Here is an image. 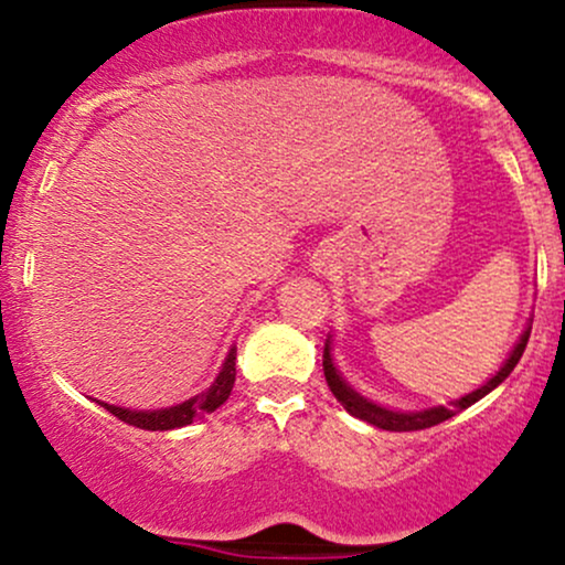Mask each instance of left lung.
<instances>
[{"label": "left lung", "instance_id": "1", "mask_svg": "<svg viewBox=\"0 0 565 565\" xmlns=\"http://www.w3.org/2000/svg\"><path fill=\"white\" fill-rule=\"evenodd\" d=\"M529 334H531V323L526 327V332L521 334V340L515 342V348L510 350L508 361L499 366V372L494 374V377L486 382V385L478 387V391H472L468 395H462V398L451 401V406H433V408H423V412H393V408L374 404V401H369L361 393H355L353 387L342 380V374L337 372L334 359H332V340H327V345H323V377H327V385H329V391L334 393V398L340 401V404L345 406V412L353 414V417L364 419V423L380 427V430H393V433L425 430V427L446 423V419L454 417V414H459L462 408L472 406L476 401H481L483 395H489L491 391H494L497 385H502V382L510 377V372L515 369L518 361H521L523 350H526Z\"/></svg>", "mask_w": 565, "mask_h": 565}]
</instances>
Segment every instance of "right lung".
I'll list each match as a JSON object with an SVG mask.
<instances>
[{
    "instance_id": "add662e5",
    "label": "right lung",
    "mask_w": 565,
    "mask_h": 565,
    "mask_svg": "<svg viewBox=\"0 0 565 565\" xmlns=\"http://www.w3.org/2000/svg\"><path fill=\"white\" fill-rule=\"evenodd\" d=\"M233 382H236V348L228 350L223 366H220V374L212 380L210 387H204L199 395L183 401V404L170 406V408H148V412H135V408L103 404L97 401L106 412H111L114 417H119L121 423L140 427V430H174V427L191 425L193 419L204 417V414L215 412L217 406H223L228 401L233 391Z\"/></svg>"
}]
</instances>
